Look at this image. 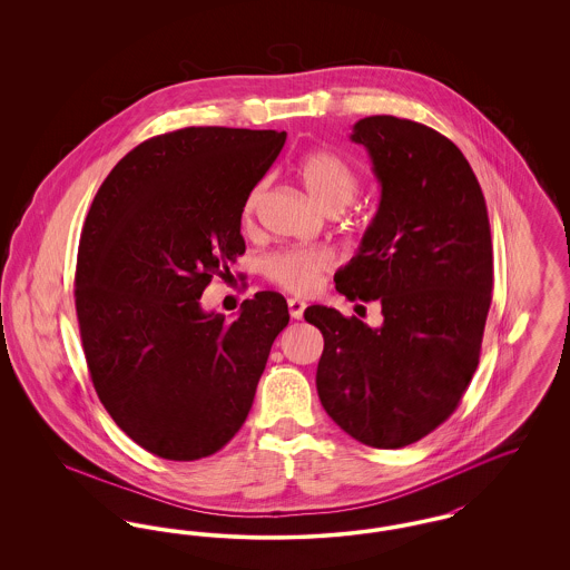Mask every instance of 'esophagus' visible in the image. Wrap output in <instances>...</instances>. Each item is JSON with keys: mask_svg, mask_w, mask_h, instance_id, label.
<instances>
[{"mask_svg": "<svg viewBox=\"0 0 570 570\" xmlns=\"http://www.w3.org/2000/svg\"><path fill=\"white\" fill-rule=\"evenodd\" d=\"M288 312L295 321H301L303 312H305V303L301 298H288Z\"/></svg>", "mask_w": 570, "mask_h": 570, "instance_id": "esophagus-1", "label": "esophagus"}]
</instances>
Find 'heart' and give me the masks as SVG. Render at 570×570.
<instances>
[{
    "label": "heart",
    "mask_w": 570,
    "mask_h": 570,
    "mask_svg": "<svg viewBox=\"0 0 570 570\" xmlns=\"http://www.w3.org/2000/svg\"><path fill=\"white\" fill-rule=\"evenodd\" d=\"M303 188L325 212H342L358 190V175L351 164L331 151H309L297 164ZM263 184H256L244 203L245 216H252L261 203ZM335 265L328 247H286L272 252L263 261V273L275 286L295 293L312 295L321 286L323 273Z\"/></svg>",
    "instance_id": "heart-1"
}]
</instances>
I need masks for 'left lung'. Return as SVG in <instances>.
<instances>
[{"label":"left lung","instance_id":"1","mask_svg":"<svg viewBox=\"0 0 570 570\" xmlns=\"http://www.w3.org/2000/svg\"><path fill=\"white\" fill-rule=\"evenodd\" d=\"M382 186L379 214L335 273L348 301H379L382 325L312 305L325 351L316 386L354 440L402 449L460 406L476 372L493 288L485 196L458 145L393 115L354 124Z\"/></svg>","mask_w":570,"mask_h":570}]
</instances>
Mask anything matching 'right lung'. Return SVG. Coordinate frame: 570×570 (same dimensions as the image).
Instances as JSON below:
<instances>
[{
    "label": "right lung",
    "mask_w": 570,
    "mask_h": 570,
    "mask_svg": "<svg viewBox=\"0 0 570 570\" xmlns=\"http://www.w3.org/2000/svg\"><path fill=\"white\" fill-rule=\"evenodd\" d=\"M284 140L219 126L154 136L115 164L85 219L75 303L89 376L119 430L163 460L230 442L288 325L272 291L230 323L198 303L244 254L245 198Z\"/></svg>",
    "instance_id": "obj_1"
}]
</instances>
